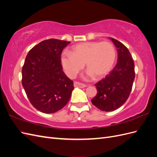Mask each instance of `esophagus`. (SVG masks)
<instances>
[{"mask_svg": "<svg viewBox=\"0 0 157 157\" xmlns=\"http://www.w3.org/2000/svg\"><path fill=\"white\" fill-rule=\"evenodd\" d=\"M74 86L75 87H78L80 88H85L87 86V85L82 84L81 82H74Z\"/></svg>", "mask_w": 157, "mask_h": 157, "instance_id": "obj_1", "label": "esophagus"}]
</instances>
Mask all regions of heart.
<instances>
[{
    "label": "heart",
    "instance_id": "obj_1",
    "mask_svg": "<svg viewBox=\"0 0 157 157\" xmlns=\"http://www.w3.org/2000/svg\"><path fill=\"white\" fill-rule=\"evenodd\" d=\"M116 60V50L110 42L93 41L73 46L72 52H63L61 61L65 73L75 78L86 63L88 77L100 79L113 69Z\"/></svg>",
    "mask_w": 157,
    "mask_h": 157
}]
</instances>
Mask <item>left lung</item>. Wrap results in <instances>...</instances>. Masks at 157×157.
<instances>
[{
  "label": "left lung",
  "mask_w": 157,
  "mask_h": 157,
  "mask_svg": "<svg viewBox=\"0 0 157 157\" xmlns=\"http://www.w3.org/2000/svg\"><path fill=\"white\" fill-rule=\"evenodd\" d=\"M118 52V61L105 78L97 82L98 93L92 100L103 111H113L124 104L130 96L135 78L134 62L129 50L118 40L111 38Z\"/></svg>",
  "instance_id": "left-lung-1"
}]
</instances>
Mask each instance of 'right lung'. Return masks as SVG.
<instances>
[{
	"instance_id": "right-lung-1",
	"label": "right lung",
	"mask_w": 157,
	"mask_h": 157,
	"mask_svg": "<svg viewBox=\"0 0 157 157\" xmlns=\"http://www.w3.org/2000/svg\"><path fill=\"white\" fill-rule=\"evenodd\" d=\"M70 42L45 40L27 54L22 68V85L32 105L44 113H54L67 104L73 81L62 71L61 54Z\"/></svg>"
}]
</instances>
